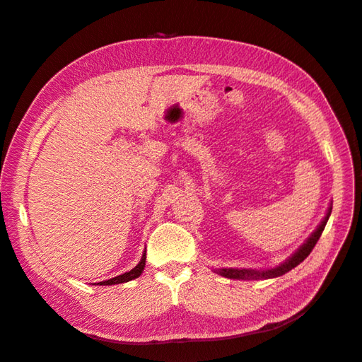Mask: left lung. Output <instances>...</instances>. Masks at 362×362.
Instances as JSON below:
<instances>
[{
    "instance_id": "left-lung-1",
    "label": "left lung",
    "mask_w": 362,
    "mask_h": 362,
    "mask_svg": "<svg viewBox=\"0 0 362 362\" xmlns=\"http://www.w3.org/2000/svg\"><path fill=\"white\" fill-rule=\"evenodd\" d=\"M331 210L332 208H329V211H327L325 221L320 223L319 228L315 229L313 235L306 240V243L298 252H296V254L290 259H287L279 267L270 269V270H262V272L247 270V269H217L216 273H218V275H222L225 278H229V279H269V278H276V276L284 275V273H287L298 264H300V262L311 254V250L314 249L317 242H319V238L323 233L327 218H329V216H331Z\"/></svg>"
}]
</instances>
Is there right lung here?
Listing matches in <instances>:
<instances>
[{
  "label": "right lung",
  "mask_w": 362,
  "mask_h": 362,
  "mask_svg": "<svg viewBox=\"0 0 362 362\" xmlns=\"http://www.w3.org/2000/svg\"><path fill=\"white\" fill-rule=\"evenodd\" d=\"M145 262H146V252L144 254V257H141L140 262L134 269H131L129 272L124 273V275H119V276L112 278L108 281H103V282H100V286H115V284H122V282H128L131 279L139 278L141 275V272H144V269H145Z\"/></svg>",
  "instance_id": "obj_1"
}]
</instances>
